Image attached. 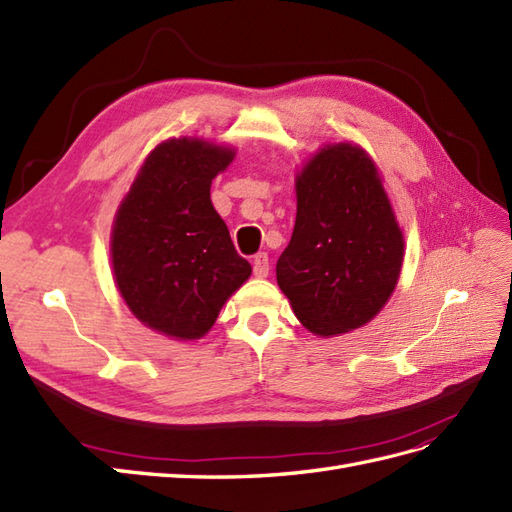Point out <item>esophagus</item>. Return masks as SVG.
Returning a JSON list of instances; mask_svg holds the SVG:
<instances>
[{"mask_svg": "<svg viewBox=\"0 0 512 512\" xmlns=\"http://www.w3.org/2000/svg\"><path fill=\"white\" fill-rule=\"evenodd\" d=\"M253 272H255L257 279L268 277V272H270V259H268L266 253L255 255V259H253Z\"/></svg>", "mask_w": 512, "mask_h": 512, "instance_id": "esophagus-1", "label": "esophagus"}]
</instances>
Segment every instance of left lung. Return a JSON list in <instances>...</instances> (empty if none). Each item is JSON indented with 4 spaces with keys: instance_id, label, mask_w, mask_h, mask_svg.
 <instances>
[{
    "instance_id": "left-lung-1",
    "label": "left lung",
    "mask_w": 512,
    "mask_h": 512,
    "mask_svg": "<svg viewBox=\"0 0 512 512\" xmlns=\"http://www.w3.org/2000/svg\"><path fill=\"white\" fill-rule=\"evenodd\" d=\"M402 231L370 155L326 144L296 177V225L277 261V283L311 333L368 324L396 290Z\"/></svg>"
}]
</instances>
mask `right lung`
<instances>
[{
    "label": "right lung",
    "mask_w": 512,
    "mask_h": 512,
    "mask_svg": "<svg viewBox=\"0 0 512 512\" xmlns=\"http://www.w3.org/2000/svg\"><path fill=\"white\" fill-rule=\"evenodd\" d=\"M235 151L173 138L151 151L112 227V268L129 311L149 329L199 339L251 277L209 199Z\"/></svg>",
    "instance_id": "1"
}]
</instances>
